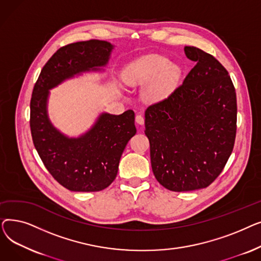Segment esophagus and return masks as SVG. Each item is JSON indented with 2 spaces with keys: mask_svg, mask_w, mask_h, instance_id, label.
<instances>
[{
  "mask_svg": "<svg viewBox=\"0 0 261 261\" xmlns=\"http://www.w3.org/2000/svg\"><path fill=\"white\" fill-rule=\"evenodd\" d=\"M135 121L139 123V125H144V122H145V118H144V116L143 115H141V114H138L135 116Z\"/></svg>",
  "mask_w": 261,
  "mask_h": 261,
  "instance_id": "esophagus-1",
  "label": "esophagus"
}]
</instances>
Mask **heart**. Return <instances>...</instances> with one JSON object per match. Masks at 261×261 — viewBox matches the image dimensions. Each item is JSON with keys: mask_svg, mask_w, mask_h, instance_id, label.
Masks as SVG:
<instances>
[{"mask_svg": "<svg viewBox=\"0 0 261 261\" xmlns=\"http://www.w3.org/2000/svg\"><path fill=\"white\" fill-rule=\"evenodd\" d=\"M177 76V67L160 55H149L135 60L125 71V80L131 86H141L153 80L147 90L148 97L152 100H160L167 96Z\"/></svg>", "mask_w": 261, "mask_h": 261, "instance_id": "b5f03b06", "label": "heart"}]
</instances>
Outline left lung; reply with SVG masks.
<instances>
[{"label":"left lung","instance_id":"8db88e82","mask_svg":"<svg viewBox=\"0 0 261 261\" xmlns=\"http://www.w3.org/2000/svg\"><path fill=\"white\" fill-rule=\"evenodd\" d=\"M184 50L196 65L145 112L153 174L172 191L210 186L231 154L237 130L236 91L226 68L198 47Z\"/></svg>","mask_w":261,"mask_h":261}]
</instances>
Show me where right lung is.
<instances>
[{
	"label": "right lung",
	"instance_id": "right-lung-1",
	"mask_svg": "<svg viewBox=\"0 0 261 261\" xmlns=\"http://www.w3.org/2000/svg\"><path fill=\"white\" fill-rule=\"evenodd\" d=\"M113 45L88 40L60 47L43 66L31 99V131L37 152L60 185L71 191H99L116 177L120 156L136 133L132 110L120 115L102 113L78 139L55 129L46 113L48 90L67 78L107 64Z\"/></svg>",
	"mask_w": 261,
	"mask_h": 261
}]
</instances>
